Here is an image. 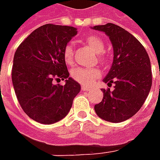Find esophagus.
Masks as SVG:
<instances>
[{
	"mask_svg": "<svg viewBox=\"0 0 160 160\" xmlns=\"http://www.w3.org/2000/svg\"><path fill=\"white\" fill-rule=\"evenodd\" d=\"M81 90L84 91V92H85V91H87V92H88V91H91L92 89H91L90 87H85V86H82V87H81Z\"/></svg>",
	"mask_w": 160,
	"mask_h": 160,
	"instance_id": "esophagus-1",
	"label": "esophagus"
}]
</instances>
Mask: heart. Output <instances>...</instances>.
Here are the masks:
<instances>
[{
	"instance_id": "b5f03b06",
	"label": "heart",
	"mask_w": 160,
	"mask_h": 160,
	"mask_svg": "<svg viewBox=\"0 0 160 160\" xmlns=\"http://www.w3.org/2000/svg\"><path fill=\"white\" fill-rule=\"evenodd\" d=\"M85 42L90 47V49L96 54H100L104 51V43L99 37L96 35H89L85 38ZM63 58L67 64H73V49L71 44H68L63 50ZM99 60L102 61L103 57L99 56ZM100 71L98 68H76L72 71V77L73 80L82 85H91L94 80L100 76Z\"/></svg>"
}]
</instances>
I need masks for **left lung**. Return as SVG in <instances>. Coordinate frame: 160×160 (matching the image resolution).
<instances>
[{
	"mask_svg": "<svg viewBox=\"0 0 160 160\" xmlns=\"http://www.w3.org/2000/svg\"><path fill=\"white\" fill-rule=\"evenodd\" d=\"M111 40L113 62L103 81L114 90L102 89L103 99L95 104V112L103 120L121 122L136 114L147 99L152 87L150 59L146 49L131 33L112 23L95 26Z\"/></svg>",
	"mask_w": 160,
	"mask_h": 160,
	"instance_id": "obj_1",
	"label": "left lung"
}]
</instances>
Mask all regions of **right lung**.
<instances>
[{
  "instance_id": "1",
  "label": "right lung",
  "mask_w": 160,
  "mask_h": 160,
  "mask_svg": "<svg viewBox=\"0 0 160 160\" xmlns=\"http://www.w3.org/2000/svg\"><path fill=\"white\" fill-rule=\"evenodd\" d=\"M77 34L73 26L46 24L33 31L15 51L12 80L23 111L42 124L66 117L80 85L69 77L63 58L68 42ZM65 80L64 86L52 80Z\"/></svg>"
}]
</instances>
